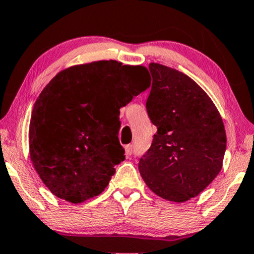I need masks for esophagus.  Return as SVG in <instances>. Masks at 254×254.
Listing matches in <instances>:
<instances>
[{"instance_id": "34e87169", "label": "esophagus", "mask_w": 254, "mask_h": 254, "mask_svg": "<svg viewBox=\"0 0 254 254\" xmlns=\"http://www.w3.org/2000/svg\"><path fill=\"white\" fill-rule=\"evenodd\" d=\"M132 153H133V147H132V145H127L126 146V154H127V156L132 155Z\"/></svg>"}]
</instances>
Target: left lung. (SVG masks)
I'll return each instance as SVG.
<instances>
[{"mask_svg": "<svg viewBox=\"0 0 254 254\" xmlns=\"http://www.w3.org/2000/svg\"><path fill=\"white\" fill-rule=\"evenodd\" d=\"M152 88L146 109L158 127L139 161L146 185L166 200L197 197L222 169L227 135L212 99L181 71L149 63Z\"/></svg>", "mask_w": 254, "mask_h": 254, "instance_id": "obj_1", "label": "left lung"}]
</instances>
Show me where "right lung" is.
Segmentation results:
<instances>
[{
	"mask_svg": "<svg viewBox=\"0 0 254 254\" xmlns=\"http://www.w3.org/2000/svg\"><path fill=\"white\" fill-rule=\"evenodd\" d=\"M148 87L145 66L114 60L70 66L46 85L32 110L28 144L53 194L80 203L105 190L126 159L120 108Z\"/></svg>",
	"mask_w": 254,
	"mask_h": 254,
	"instance_id": "1",
	"label": "right lung"
}]
</instances>
